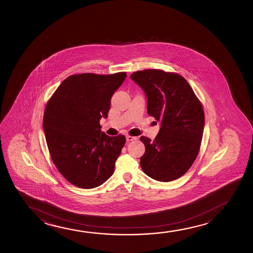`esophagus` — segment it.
Segmentation results:
<instances>
[{
    "label": "esophagus",
    "mask_w": 253,
    "mask_h": 253,
    "mask_svg": "<svg viewBox=\"0 0 253 253\" xmlns=\"http://www.w3.org/2000/svg\"><path fill=\"white\" fill-rule=\"evenodd\" d=\"M136 137L135 136H132V135H126V140L128 141V142H130V141H134V140H136Z\"/></svg>",
    "instance_id": "1"
}]
</instances>
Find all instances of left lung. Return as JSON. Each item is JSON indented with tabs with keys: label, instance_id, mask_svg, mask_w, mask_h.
Wrapping results in <instances>:
<instances>
[{
	"label": "left lung",
	"instance_id": "left-lung-1",
	"mask_svg": "<svg viewBox=\"0 0 253 253\" xmlns=\"http://www.w3.org/2000/svg\"><path fill=\"white\" fill-rule=\"evenodd\" d=\"M130 79L145 92L148 114L161 122L153 142L140 138L145 146L140 158L142 171L159 181L176 180L187 173L200 151L205 125L201 101L187 80L175 73L142 70Z\"/></svg>",
	"mask_w": 253,
	"mask_h": 253
}]
</instances>
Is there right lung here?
Listing matches in <instances>:
<instances>
[{
	"label": "right lung",
	"instance_id": "right-lung-1",
	"mask_svg": "<svg viewBox=\"0 0 253 253\" xmlns=\"http://www.w3.org/2000/svg\"><path fill=\"white\" fill-rule=\"evenodd\" d=\"M126 76L125 72L72 75L46 104L43 128L49 154L59 173L76 187H98L114 173L126 138L101 132L99 121L107 118L111 97Z\"/></svg>",
	"mask_w": 253,
	"mask_h": 253
}]
</instances>
